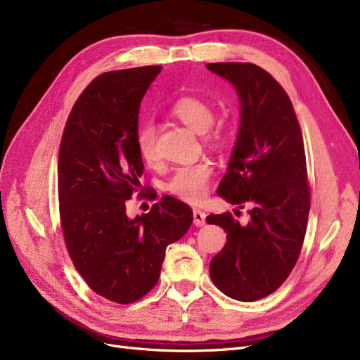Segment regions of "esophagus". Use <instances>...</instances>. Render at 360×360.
<instances>
[{
    "label": "esophagus",
    "instance_id": "1",
    "mask_svg": "<svg viewBox=\"0 0 360 360\" xmlns=\"http://www.w3.org/2000/svg\"><path fill=\"white\" fill-rule=\"evenodd\" d=\"M193 224L195 226L205 225V213L200 209H193Z\"/></svg>",
    "mask_w": 360,
    "mask_h": 360
}]
</instances>
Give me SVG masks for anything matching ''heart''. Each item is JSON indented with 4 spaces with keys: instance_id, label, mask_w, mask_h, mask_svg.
<instances>
[{
    "instance_id": "b5f03b06",
    "label": "heart",
    "mask_w": 360,
    "mask_h": 360,
    "mask_svg": "<svg viewBox=\"0 0 360 360\" xmlns=\"http://www.w3.org/2000/svg\"><path fill=\"white\" fill-rule=\"evenodd\" d=\"M171 114L197 134H205L214 122V110L212 103L198 96L180 97L171 106ZM219 138V130H213L207 135L209 141H217ZM135 146L139 158L148 165H153L158 158L155 122L147 120V122L139 124L135 135ZM210 177L212 167L209 163L180 167L172 172V176L167 181V191L183 201L198 202L205 197Z\"/></svg>"
}]
</instances>
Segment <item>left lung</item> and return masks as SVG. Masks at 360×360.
Wrapping results in <instances>:
<instances>
[{
	"label": "left lung",
	"mask_w": 360,
	"mask_h": 360,
	"mask_svg": "<svg viewBox=\"0 0 360 360\" xmlns=\"http://www.w3.org/2000/svg\"><path fill=\"white\" fill-rule=\"evenodd\" d=\"M205 68L230 82L240 102V124L217 195L250 219L209 214L226 243L210 261L213 284L228 297L254 302L284 282L299 258L309 214L303 138L284 89L250 63H210ZM237 212V210H236Z\"/></svg>",
	"instance_id": "8db88e82"
}]
</instances>
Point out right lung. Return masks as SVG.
Returning a JSON list of instances; mask_svg holds the SVG:
<instances>
[{
  "instance_id": "1",
  "label": "right lung",
  "mask_w": 360,
  "mask_h": 360,
  "mask_svg": "<svg viewBox=\"0 0 360 360\" xmlns=\"http://www.w3.org/2000/svg\"><path fill=\"white\" fill-rule=\"evenodd\" d=\"M160 70L97 76L76 101L60 146V216L69 255L94 292L122 304L158 284L168 245L193 221L191 207L168 195L148 213L126 214L144 172L135 146L141 101Z\"/></svg>"
}]
</instances>
